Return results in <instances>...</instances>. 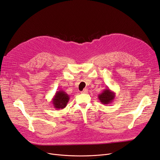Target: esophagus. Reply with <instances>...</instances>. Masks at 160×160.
Wrapping results in <instances>:
<instances>
[{
	"label": "esophagus",
	"mask_w": 160,
	"mask_h": 160,
	"mask_svg": "<svg viewBox=\"0 0 160 160\" xmlns=\"http://www.w3.org/2000/svg\"><path fill=\"white\" fill-rule=\"evenodd\" d=\"M81 93H88V89L85 88V89H84V90H83V91L81 92Z\"/></svg>",
	"instance_id": "esophagus-1"
}]
</instances>
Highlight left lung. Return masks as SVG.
<instances>
[{"label":"left lung","mask_w":160,"mask_h":160,"mask_svg":"<svg viewBox=\"0 0 160 160\" xmlns=\"http://www.w3.org/2000/svg\"><path fill=\"white\" fill-rule=\"evenodd\" d=\"M115 94L116 93L110 90L108 87H107V88L104 89L102 92L98 95V99L103 105H108L114 101L116 97Z\"/></svg>","instance_id":"left-lung-1"}]
</instances>
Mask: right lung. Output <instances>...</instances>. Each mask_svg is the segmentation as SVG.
I'll list each match as a JSON object with an SVG mask.
<instances>
[{
    "label": "right lung",
    "mask_w": 160,
    "mask_h": 160,
    "mask_svg": "<svg viewBox=\"0 0 160 160\" xmlns=\"http://www.w3.org/2000/svg\"><path fill=\"white\" fill-rule=\"evenodd\" d=\"M69 99H70L69 95L63 90H60L55 93L52 102L55 108L63 109L66 107Z\"/></svg>",
    "instance_id": "right-lung-1"
}]
</instances>
